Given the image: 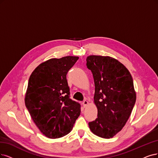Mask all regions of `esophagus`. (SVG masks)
Returning a JSON list of instances; mask_svg holds the SVG:
<instances>
[{"mask_svg":"<svg viewBox=\"0 0 158 158\" xmlns=\"http://www.w3.org/2000/svg\"><path fill=\"white\" fill-rule=\"evenodd\" d=\"M88 103H89V102H87L86 100H84L83 102V103H82V104H83V107H85L87 105H88Z\"/></svg>","mask_w":158,"mask_h":158,"instance_id":"1","label":"esophagus"}]
</instances>
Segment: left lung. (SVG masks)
<instances>
[{
  "instance_id": "left-lung-1",
  "label": "left lung",
  "mask_w": 158,
  "mask_h": 158,
  "mask_svg": "<svg viewBox=\"0 0 158 158\" xmlns=\"http://www.w3.org/2000/svg\"><path fill=\"white\" fill-rule=\"evenodd\" d=\"M86 66L94 77L98 108V118L89 122V127L99 137L111 138L125 126L135 106L132 77L123 64L110 56H89Z\"/></svg>"
}]
</instances>
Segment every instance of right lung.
Wrapping results in <instances>:
<instances>
[{
  "instance_id": "1",
  "label": "right lung",
  "mask_w": 158,
  "mask_h": 158,
  "mask_svg": "<svg viewBox=\"0 0 158 158\" xmlns=\"http://www.w3.org/2000/svg\"><path fill=\"white\" fill-rule=\"evenodd\" d=\"M77 56L51 58L35 69L30 76L25 106L45 136L56 139L72 130L81 113L79 103L70 98L66 75Z\"/></svg>"
}]
</instances>
